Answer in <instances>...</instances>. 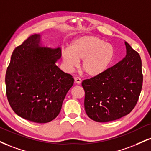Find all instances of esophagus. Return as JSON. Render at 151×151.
I'll return each instance as SVG.
<instances>
[{"mask_svg":"<svg viewBox=\"0 0 151 151\" xmlns=\"http://www.w3.org/2000/svg\"><path fill=\"white\" fill-rule=\"evenodd\" d=\"M74 81H75V83H77V84H80L81 80L79 77H75L74 78Z\"/></svg>","mask_w":151,"mask_h":151,"instance_id":"1","label":"esophagus"}]
</instances>
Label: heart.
<instances>
[{
    "label": "heart",
    "instance_id": "b5f03b06",
    "mask_svg": "<svg viewBox=\"0 0 151 151\" xmlns=\"http://www.w3.org/2000/svg\"><path fill=\"white\" fill-rule=\"evenodd\" d=\"M114 55L111 45L95 36H83L72 42L70 48L63 49L62 59L65 69L73 70L81 60V66L86 74L99 75L108 68Z\"/></svg>",
    "mask_w": 151,
    "mask_h": 151
}]
</instances>
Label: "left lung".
Here are the masks:
<instances>
[{"instance_id":"obj_1","label":"left lung","mask_w":151,"mask_h":151,"mask_svg":"<svg viewBox=\"0 0 151 151\" xmlns=\"http://www.w3.org/2000/svg\"><path fill=\"white\" fill-rule=\"evenodd\" d=\"M124 43L127 55L122 60L81 83L85 111L98 122L128 115L139 101L143 83L141 57L128 43Z\"/></svg>"}]
</instances>
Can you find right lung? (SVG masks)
Returning a JSON list of instances; mask_svg holds the SVG:
<instances>
[{
	"label": "right lung",
	"instance_id": "add662e5",
	"mask_svg": "<svg viewBox=\"0 0 151 151\" xmlns=\"http://www.w3.org/2000/svg\"><path fill=\"white\" fill-rule=\"evenodd\" d=\"M34 34L14 49L5 75L7 99L19 117L36 123L53 120L74 83L70 74L56 66L61 49L39 46Z\"/></svg>",
	"mask_w": 151,
	"mask_h": 151
}]
</instances>
